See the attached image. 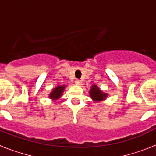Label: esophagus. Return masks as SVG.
Here are the masks:
<instances>
[{
	"mask_svg": "<svg viewBox=\"0 0 156 156\" xmlns=\"http://www.w3.org/2000/svg\"><path fill=\"white\" fill-rule=\"evenodd\" d=\"M82 81L79 80V79H77V80H75V84L77 85V86H81L82 85Z\"/></svg>",
	"mask_w": 156,
	"mask_h": 156,
	"instance_id": "34e87169",
	"label": "esophagus"
}]
</instances>
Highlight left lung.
<instances>
[{"label":"left lung","instance_id":"left-lung-1","mask_svg":"<svg viewBox=\"0 0 156 156\" xmlns=\"http://www.w3.org/2000/svg\"><path fill=\"white\" fill-rule=\"evenodd\" d=\"M89 94L92 100L95 102L104 101V100L107 99V96H108V94L101 90L99 87L95 84H93L91 86L90 90H89Z\"/></svg>","mask_w":156,"mask_h":156}]
</instances>
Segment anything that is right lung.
<instances>
[{"label": "right lung", "mask_w": 156, "mask_h": 156, "mask_svg": "<svg viewBox=\"0 0 156 156\" xmlns=\"http://www.w3.org/2000/svg\"><path fill=\"white\" fill-rule=\"evenodd\" d=\"M66 85H58L57 87L52 89V91L49 94V98L50 99L56 101L58 98H60L62 96L64 90L66 89Z\"/></svg>", "instance_id": "1"}]
</instances>
